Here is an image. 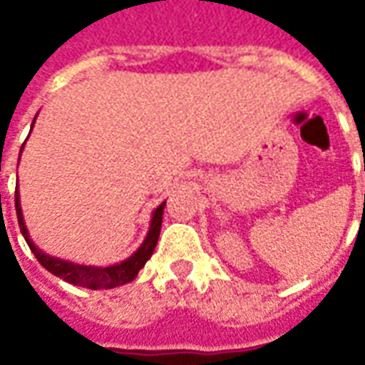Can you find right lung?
I'll list each match as a JSON object with an SVG mask.
<instances>
[{
	"mask_svg": "<svg viewBox=\"0 0 365 365\" xmlns=\"http://www.w3.org/2000/svg\"><path fill=\"white\" fill-rule=\"evenodd\" d=\"M35 119H33V125H35ZM33 125H31V130H33ZM23 146H25V144H23ZM23 146H21V152H23ZM164 207H166V201L160 203V205L152 211L150 229L146 232V238L143 240V245L138 246L135 252L128 256L127 260L119 262V264H111V266H105V268H101V266H83V264H76V262L62 260V258L51 256V254L43 252L38 246H35V242L31 240V235H29L25 219H23V211H21L19 185L15 187V211H17V221H19V229L21 232H23L25 240H27L31 252L35 254V258L41 262V266L48 269L51 274H54L56 277H60V279H64V282L72 283V285H80V287H88V289H113V287H119V285H125V283L135 279L136 275H138V272L144 268V264H146L148 258L152 256L154 248H156V242H158L160 237V229H162Z\"/></svg>",
	"mask_w": 365,
	"mask_h": 365,
	"instance_id": "1",
	"label": "right lung"
}]
</instances>
